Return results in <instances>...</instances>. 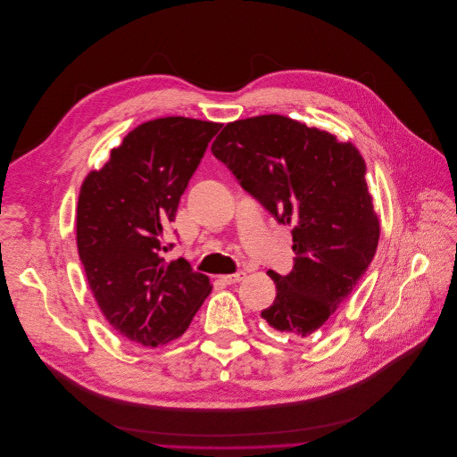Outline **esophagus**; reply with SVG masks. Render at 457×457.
Instances as JSON below:
<instances>
[{"instance_id":"1","label":"esophagus","mask_w":457,"mask_h":457,"mask_svg":"<svg viewBox=\"0 0 457 457\" xmlns=\"http://www.w3.org/2000/svg\"><path fill=\"white\" fill-rule=\"evenodd\" d=\"M220 279H221L223 283H227V285H236V283H239V281H243V279H245V271L227 273V276H221Z\"/></svg>"}]
</instances>
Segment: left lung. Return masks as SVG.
Here are the masks:
<instances>
[{
  "label": "left lung",
  "instance_id": "obj_1",
  "mask_svg": "<svg viewBox=\"0 0 457 457\" xmlns=\"http://www.w3.org/2000/svg\"><path fill=\"white\" fill-rule=\"evenodd\" d=\"M211 151L278 223L294 228V268L268 271L278 294L261 317L297 340L319 333L378 246L366 162L351 144L283 115L230 122Z\"/></svg>",
  "mask_w": 457,
  "mask_h": 457
}]
</instances>
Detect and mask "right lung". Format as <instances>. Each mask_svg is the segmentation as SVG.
Segmentation results:
<instances>
[{"label":"right lung","mask_w":457,"mask_h":457,"mask_svg":"<svg viewBox=\"0 0 457 457\" xmlns=\"http://www.w3.org/2000/svg\"><path fill=\"white\" fill-rule=\"evenodd\" d=\"M221 124L167 117L128 133L110 162L89 172L77 205V248L87 285L112 324L156 347L184 335L211 294L186 259L165 261L181 195Z\"/></svg>","instance_id":"obj_1"}]
</instances>
